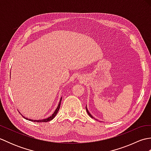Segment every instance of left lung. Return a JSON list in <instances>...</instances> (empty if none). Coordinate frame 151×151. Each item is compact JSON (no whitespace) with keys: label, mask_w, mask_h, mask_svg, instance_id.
Instances as JSON below:
<instances>
[{"label":"left lung","mask_w":151,"mask_h":151,"mask_svg":"<svg viewBox=\"0 0 151 151\" xmlns=\"http://www.w3.org/2000/svg\"><path fill=\"white\" fill-rule=\"evenodd\" d=\"M86 111H87V113H88V114L89 115V116H90L91 118H94L92 116V115H91V114H90V113H89V111H88V108H87V107H86Z\"/></svg>","instance_id":"8db88e82"}]
</instances>
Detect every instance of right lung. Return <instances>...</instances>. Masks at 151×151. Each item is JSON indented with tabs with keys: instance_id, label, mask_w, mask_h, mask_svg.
<instances>
[{
	"instance_id": "1",
	"label": "right lung",
	"mask_w": 151,
	"mask_h": 151,
	"mask_svg": "<svg viewBox=\"0 0 151 151\" xmlns=\"http://www.w3.org/2000/svg\"><path fill=\"white\" fill-rule=\"evenodd\" d=\"M62 97L60 98V102H59V104H58V106H57V108H56V109L55 110V111H54V113L50 115V117H47V118H46V119H40V120H36V119H28V118H27V117H25L24 116H23V117L24 118V119H26L27 120H28V121H32V122H37V123H41V122H48V121H51L52 119H53L55 117V116L56 115V114H57V113L58 112V110H59V109H60V104H61V101H62ZM19 113H20V112H19ZM21 115H22V114H21Z\"/></svg>"
}]
</instances>
